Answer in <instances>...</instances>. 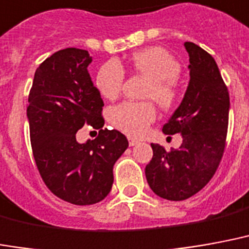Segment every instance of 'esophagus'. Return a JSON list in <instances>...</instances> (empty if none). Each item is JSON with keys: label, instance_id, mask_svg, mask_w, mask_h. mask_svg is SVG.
Masks as SVG:
<instances>
[{"label": "esophagus", "instance_id": "34e87169", "mask_svg": "<svg viewBox=\"0 0 249 249\" xmlns=\"http://www.w3.org/2000/svg\"><path fill=\"white\" fill-rule=\"evenodd\" d=\"M137 143H139V141H137V140L129 139V145H130V146H134V145H137Z\"/></svg>", "mask_w": 249, "mask_h": 249}]
</instances>
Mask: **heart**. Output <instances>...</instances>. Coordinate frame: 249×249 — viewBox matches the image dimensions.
Segmentation results:
<instances>
[{
	"label": "heart",
	"mask_w": 249,
	"mask_h": 249,
	"mask_svg": "<svg viewBox=\"0 0 249 249\" xmlns=\"http://www.w3.org/2000/svg\"><path fill=\"white\" fill-rule=\"evenodd\" d=\"M129 67L134 73L148 80L142 99L156 101L163 110H171L178 106L181 100V87L178 83L181 64L167 50L158 46L139 50L130 55ZM124 80L123 66L116 60H108L99 68L95 86L101 96L115 100L123 91ZM156 119L157 110L150 101H125L113 107L109 112L112 126L130 137H140L146 133Z\"/></svg>",
	"instance_id": "b5f03b06"
}]
</instances>
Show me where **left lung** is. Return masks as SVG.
I'll return each instance as SVG.
<instances>
[{
    "mask_svg": "<svg viewBox=\"0 0 249 249\" xmlns=\"http://www.w3.org/2000/svg\"><path fill=\"white\" fill-rule=\"evenodd\" d=\"M190 83L181 106L163 125L165 134H182L178 149L169 152L152 143L153 158L145 176L154 194L185 200L207 185L216 173L226 148L230 95L218 64L193 42H186Z\"/></svg>",
    "mask_w": 249,
    "mask_h": 249,
    "instance_id": "left-lung-1",
    "label": "left lung"
}]
</instances>
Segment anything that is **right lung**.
Here are the masks:
<instances>
[{
	"label": "right lung",
	"instance_id": "add662e5",
	"mask_svg": "<svg viewBox=\"0 0 249 249\" xmlns=\"http://www.w3.org/2000/svg\"><path fill=\"white\" fill-rule=\"evenodd\" d=\"M87 50H59L36 68L27 119L33 156L45 185L78 206L100 202L113 185V165L128 148L119 130L103 129V99L88 72ZM84 124L99 129L86 144L76 141Z\"/></svg>",
	"mask_w": 249,
	"mask_h": 249
}]
</instances>
